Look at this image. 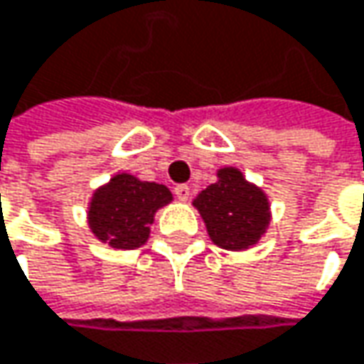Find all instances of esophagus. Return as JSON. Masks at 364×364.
<instances>
[{
	"label": "esophagus",
	"mask_w": 364,
	"mask_h": 364,
	"mask_svg": "<svg viewBox=\"0 0 364 364\" xmlns=\"http://www.w3.org/2000/svg\"><path fill=\"white\" fill-rule=\"evenodd\" d=\"M189 185H177L175 187V196H177V200H181V202H185V200H189Z\"/></svg>",
	"instance_id": "1"
}]
</instances>
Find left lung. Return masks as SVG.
Returning <instances> with one entry per match:
<instances>
[{
    "instance_id": "obj_1",
    "label": "left lung",
    "mask_w": 364,
    "mask_h": 364,
    "mask_svg": "<svg viewBox=\"0 0 364 364\" xmlns=\"http://www.w3.org/2000/svg\"><path fill=\"white\" fill-rule=\"evenodd\" d=\"M193 205L200 210L210 239L223 249L255 245L269 223L266 193L245 181L241 171L220 168L218 181L205 187Z\"/></svg>"
}]
</instances>
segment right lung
<instances>
[{
	"mask_svg": "<svg viewBox=\"0 0 364 364\" xmlns=\"http://www.w3.org/2000/svg\"><path fill=\"white\" fill-rule=\"evenodd\" d=\"M171 200V191L161 183L139 181L121 173L95 193L88 223L102 243L115 249H136L146 243L154 212Z\"/></svg>",
	"mask_w": 364,
	"mask_h": 364,
	"instance_id": "add662e5",
	"label": "right lung"
}]
</instances>
